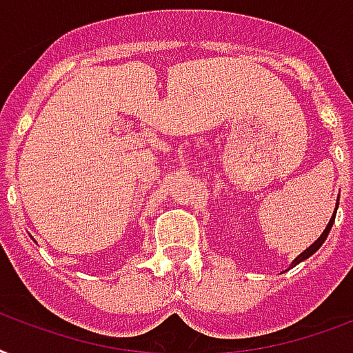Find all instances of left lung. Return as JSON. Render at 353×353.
Instances as JSON below:
<instances>
[{
  "instance_id": "1",
  "label": "left lung",
  "mask_w": 353,
  "mask_h": 353,
  "mask_svg": "<svg viewBox=\"0 0 353 353\" xmlns=\"http://www.w3.org/2000/svg\"><path fill=\"white\" fill-rule=\"evenodd\" d=\"M335 214H337V210H335V212H333V215H332V219H330V223H327V226H326V230L322 232L321 234V237H319V239H316L315 243H313V245H311L310 248H305L304 252L300 254L299 258L294 259L293 263H291V267H294V265H299L300 261H304V259H307L311 256V254H315L316 250H319V248L322 247V243L326 241V237H327V234H330V230H332V225H333V221H335Z\"/></svg>"
}]
</instances>
